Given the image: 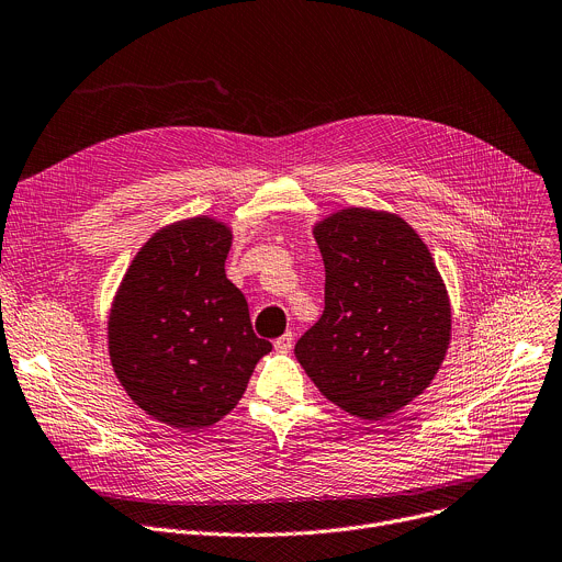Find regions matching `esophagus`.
<instances>
[{
    "mask_svg": "<svg viewBox=\"0 0 562 562\" xmlns=\"http://www.w3.org/2000/svg\"><path fill=\"white\" fill-rule=\"evenodd\" d=\"M273 348H276L278 352H289V350L293 348V334H291V331L282 334V336H280V339H276Z\"/></svg>",
    "mask_w": 562,
    "mask_h": 562,
    "instance_id": "34e87169",
    "label": "esophagus"
}]
</instances>
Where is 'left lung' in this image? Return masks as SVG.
<instances>
[{
    "instance_id": "left-lung-1",
    "label": "left lung",
    "mask_w": 562,
    "mask_h": 562,
    "mask_svg": "<svg viewBox=\"0 0 562 562\" xmlns=\"http://www.w3.org/2000/svg\"><path fill=\"white\" fill-rule=\"evenodd\" d=\"M325 310L295 344L316 389L361 420H382L436 378L452 339V305L436 261L408 223L344 207L314 223Z\"/></svg>"
}]
</instances>
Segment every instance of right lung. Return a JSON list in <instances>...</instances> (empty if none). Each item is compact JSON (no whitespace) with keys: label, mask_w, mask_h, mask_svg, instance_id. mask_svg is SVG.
<instances>
[{"label":"right lung","mask_w":562,"mask_h":562,"mask_svg":"<svg viewBox=\"0 0 562 562\" xmlns=\"http://www.w3.org/2000/svg\"><path fill=\"white\" fill-rule=\"evenodd\" d=\"M231 246V226L214 216L169 223L137 250L112 297V370L142 411L182 431L228 416L271 352L226 278Z\"/></svg>","instance_id":"obj_1"}]
</instances>
